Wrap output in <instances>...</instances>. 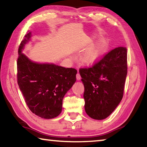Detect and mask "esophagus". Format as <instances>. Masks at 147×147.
Here are the masks:
<instances>
[{
	"label": "esophagus",
	"mask_w": 147,
	"mask_h": 147,
	"mask_svg": "<svg viewBox=\"0 0 147 147\" xmlns=\"http://www.w3.org/2000/svg\"><path fill=\"white\" fill-rule=\"evenodd\" d=\"M80 79H81V76L80 75V73H78L76 74V80H80Z\"/></svg>",
	"instance_id": "1"
}]
</instances>
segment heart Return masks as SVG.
Returning <instances> with one entry per match:
<instances>
[{"mask_svg":"<svg viewBox=\"0 0 147 147\" xmlns=\"http://www.w3.org/2000/svg\"><path fill=\"white\" fill-rule=\"evenodd\" d=\"M92 41L88 42L83 47V50H86L80 56V61L84 65L92 66L97 62L101 58L104 51L102 43H98L93 47H91Z\"/></svg>","mask_w":147,"mask_h":147,"instance_id":"b5f03b06","label":"heart"}]
</instances>
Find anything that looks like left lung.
Listing matches in <instances>:
<instances>
[{"label": "left lung", "mask_w": 147, "mask_h": 147, "mask_svg": "<svg viewBox=\"0 0 147 147\" xmlns=\"http://www.w3.org/2000/svg\"><path fill=\"white\" fill-rule=\"evenodd\" d=\"M79 73L84 86L85 110L91 118L102 120L121 102L127 75V49L111 51L90 68Z\"/></svg>", "instance_id": "1"}]
</instances>
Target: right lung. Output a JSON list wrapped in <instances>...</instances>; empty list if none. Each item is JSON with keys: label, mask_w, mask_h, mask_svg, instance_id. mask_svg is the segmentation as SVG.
<instances>
[{"label": "right lung", "mask_w": 147, "mask_h": 147, "mask_svg": "<svg viewBox=\"0 0 147 147\" xmlns=\"http://www.w3.org/2000/svg\"><path fill=\"white\" fill-rule=\"evenodd\" d=\"M31 36V32L26 34L19 47L17 82L32 112L41 118L53 119L61 112L63 98L75 83L77 71L32 61L23 53Z\"/></svg>", "instance_id": "right-lung-1"}]
</instances>
